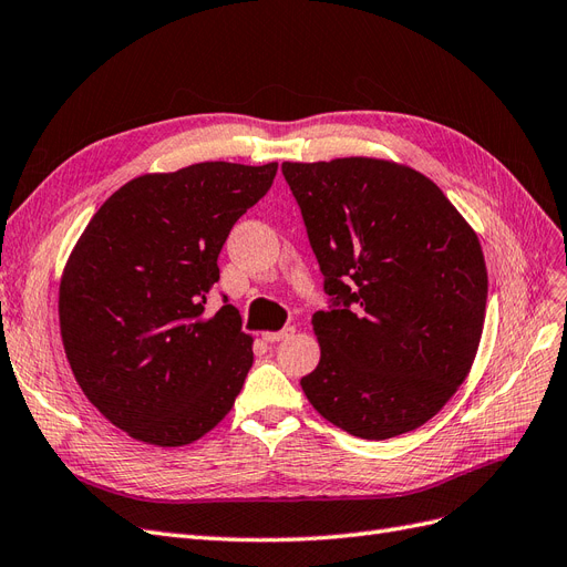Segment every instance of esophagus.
<instances>
[{
  "mask_svg": "<svg viewBox=\"0 0 567 567\" xmlns=\"http://www.w3.org/2000/svg\"><path fill=\"white\" fill-rule=\"evenodd\" d=\"M291 334H295V327H285V330H280V332H264L261 339L266 343H278V341H282V339H287Z\"/></svg>",
  "mask_w": 567,
  "mask_h": 567,
  "instance_id": "obj_1",
  "label": "esophagus"
}]
</instances>
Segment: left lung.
<instances>
[{
	"label": "left lung",
	"instance_id": "8db88e82",
	"mask_svg": "<svg viewBox=\"0 0 567 567\" xmlns=\"http://www.w3.org/2000/svg\"><path fill=\"white\" fill-rule=\"evenodd\" d=\"M327 308L306 398L341 431L386 441L441 412L476 358L487 270L431 178L370 157L285 162Z\"/></svg>",
	"mask_w": 567,
	"mask_h": 567
}]
</instances>
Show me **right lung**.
<instances>
[{"label": "right lung", "mask_w": 567, "mask_h": 567, "mask_svg": "<svg viewBox=\"0 0 567 567\" xmlns=\"http://www.w3.org/2000/svg\"><path fill=\"white\" fill-rule=\"evenodd\" d=\"M278 164L199 162L138 176L105 199L61 280V337L84 395L136 441L178 447L230 412L254 362L218 254Z\"/></svg>", "instance_id": "right-lung-1"}]
</instances>
